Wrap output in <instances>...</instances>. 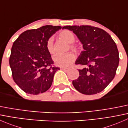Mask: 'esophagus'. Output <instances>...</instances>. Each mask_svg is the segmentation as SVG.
<instances>
[{
    "instance_id": "1",
    "label": "esophagus",
    "mask_w": 128,
    "mask_h": 128,
    "mask_svg": "<svg viewBox=\"0 0 128 128\" xmlns=\"http://www.w3.org/2000/svg\"><path fill=\"white\" fill-rule=\"evenodd\" d=\"M61 69L62 70H64V71H65V72L69 71V69H67V68H61Z\"/></svg>"
}]
</instances>
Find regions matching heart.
Masks as SVG:
<instances>
[{
	"label": "heart",
	"mask_w": 128,
	"mask_h": 128,
	"mask_svg": "<svg viewBox=\"0 0 128 128\" xmlns=\"http://www.w3.org/2000/svg\"><path fill=\"white\" fill-rule=\"evenodd\" d=\"M59 39L65 41L69 44L68 50H72L75 52H78L80 50L79 44L74 42L76 36L73 32L68 30H63L60 31L58 34ZM46 47L48 51L51 54H54L56 52L53 37H50L48 39L46 43ZM76 60V56L73 52H68L66 54H56L53 58V60L55 64L60 68H68Z\"/></svg>",
	"instance_id": "1"
}]
</instances>
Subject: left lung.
<instances>
[{
	"label": "left lung",
	"mask_w": 128,
	"mask_h": 128,
	"mask_svg": "<svg viewBox=\"0 0 128 128\" xmlns=\"http://www.w3.org/2000/svg\"><path fill=\"white\" fill-rule=\"evenodd\" d=\"M72 31L83 44L84 51L76 64L79 77L72 81L75 88L85 95H94L104 90L114 78L119 64V52L115 42L104 30L90 25L65 26Z\"/></svg>",
	"instance_id": "obj_1"
}]
</instances>
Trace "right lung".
Wrapping results in <instances>:
<instances>
[{
    "label": "right lung",
    "mask_w": 128,
    "mask_h": 128,
    "mask_svg": "<svg viewBox=\"0 0 128 128\" xmlns=\"http://www.w3.org/2000/svg\"><path fill=\"white\" fill-rule=\"evenodd\" d=\"M46 25L23 32L12 47L9 64L14 80L26 94L38 95L51 87L59 68L53 66L46 47L48 39L60 29Z\"/></svg>",
    "instance_id": "add662e5"
}]
</instances>
